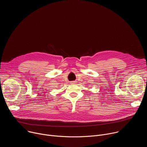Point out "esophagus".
I'll list each match as a JSON object with an SVG mask.
<instances>
[{
  "label": "esophagus",
  "instance_id": "obj_1",
  "mask_svg": "<svg viewBox=\"0 0 147 147\" xmlns=\"http://www.w3.org/2000/svg\"><path fill=\"white\" fill-rule=\"evenodd\" d=\"M75 82H76L75 81H71V82H70V83H71V84H74Z\"/></svg>",
  "mask_w": 147,
  "mask_h": 147
}]
</instances>
